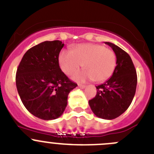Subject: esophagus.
I'll return each instance as SVG.
<instances>
[{
  "label": "esophagus",
  "instance_id": "34e87169",
  "mask_svg": "<svg viewBox=\"0 0 154 154\" xmlns=\"http://www.w3.org/2000/svg\"><path fill=\"white\" fill-rule=\"evenodd\" d=\"M79 87L80 88L83 89L85 88V85H82V84H79Z\"/></svg>",
  "mask_w": 154,
  "mask_h": 154
}]
</instances>
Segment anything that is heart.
I'll list each match as a JSON object with an SVG mask.
<instances>
[{
    "instance_id": "b5f03b06",
    "label": "heart",
    "mask_w": 154,
    "mask_h": 154,
    "mask_svg": "<svg viewBox=\"0 0 154 154\" xmlns=\"http://www.w3.org/2000/svg\"><path fill=\"white\" fill-rule=\"evenodd\" d=\"M116 63L115 52L97 44H81L75 46L71 52L63 51L59 55L60 66L65 74L72 75L82 65L85 71L73 76L78 81H106L113 74Z\"/></svg>"
}]
</instances>
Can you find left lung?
I'll use <instances>...</instances> for the list:
<instances>
[{
    "label": "left lung",
    "mask_w": 154,
    "mask_h": 154,
    "mask_svg": "<svg viewBox=\"0 0 154 154\" xmlns=\"http://www.w3.org/2000/svg\"><path fill=\"white\" fill-rule=\"evenodd\" d=\"M116 55V66L111 78L96 86L97 94L88 101L95 116L103 119H113L122 115L131 103L137 86V72L130 56L110 42Z\"/></svg>",
    "instance_id": "8db88e82"
}]
</instances>
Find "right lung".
Wrapping results in <instances>:
<instances>
[{"instance_id":"right-lung-1","label":"right lung","mask_w":154,"mask_h":154,"mask_svg":"<svg viewBox=\"0 0 154 154\" xmlns=\"http://www.w3.org/2000/svg\"><path fill=\"white\" fill-rule=\"evenodd\" d=\"M60 41L44 42L26 51L16 75L22 102L29 112L44 120L63 113L69 92L77 86L62 72L59 54Z\"/></svg>"}]
</instances>
